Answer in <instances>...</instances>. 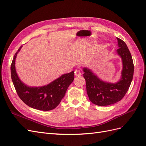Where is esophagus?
Masks as SVG:
<instances>
[{
  "mask_svg": "<svg viewBox=\"0 0 146 146\" xmlns=\"http://www.w3.org/2000/svg\"><path fill=\"white\" fill-rule=\"evenodd\" d=\"M74 74H75V76H80L81 75H82V73H81V72L80 71V70H75Z\"/></svg>",
  "mask_w": 146,
  "mask_h": 146,
  "instance_id": "esophagus-1",
  "label": "esophagus"
}]
</instances>
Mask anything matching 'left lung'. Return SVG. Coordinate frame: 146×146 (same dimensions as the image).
Here are the masks:
<instances>
[{"label":"left lung","instance_id":"obj_1","mask_svg":"<svg viewBox=\"0 0 146 146\" xmlns=\"http://www.w3.org/2000/svg\"><path fill=\"white\" fill-rule=\"evenodd\" d=\"M123 69L121 80L116 83L102 81L90 69H83L87 94L91 102L99 106H107L120 101L125 96L133 77L134 64L130 52L125 42L117 38Z\"/></svg>","mask_w":146,"mask_h":146}]
</instances>
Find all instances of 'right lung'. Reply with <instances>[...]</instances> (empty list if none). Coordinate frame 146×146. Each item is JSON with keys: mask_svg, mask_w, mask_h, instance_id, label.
<instances>
[{"mask_svg": "<svg viewBox=\"0 0 146 146\" xmlns=\"http://www.w3.org/2000/svg\"><path fill=\"white\" fill-rule=\"evenodd\" d=\"M21 47L22 46L15 54L11 64V79L17 95L26 105L33 108L42 111H49L55 108L73 82L74 72L62 75L44 86H27L19 80L15 69L16 57Z\"/></svg>", "mask_w": 146, "mask_h": 146, "instance_id": "1", "label": "right lung"}]
</instances>
